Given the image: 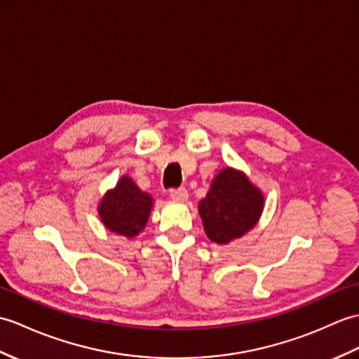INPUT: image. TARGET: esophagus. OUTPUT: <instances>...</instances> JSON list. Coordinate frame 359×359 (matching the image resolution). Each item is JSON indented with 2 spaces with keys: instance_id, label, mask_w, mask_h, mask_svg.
Instances as JSON below:
<instances>
[{
  "instance_id": "obj_1",
  "label": "esophagus",
  "mask_w": 359,
  "mask_h": 359,
  "mask_svg": "<svg viewBox=\"0 0 359 359\" xmlns=\"http://www.w3.org/2000/svg\"><path fill=\"white\" fill-rule=\"evenodd\" d=\"M170 197L174 200V202H185L188 198V191L187 189H172L170 193Z\"/></svg>"
}]
</instances>
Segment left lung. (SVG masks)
<instances>
[{"label":"left lung","instance_id":"obj_1","mask_svg":"<svg viewBox=\"0 0 359 359\" xmlns=\"http://www.w3.org/2000/svg\"><path fill=\"white\" fill-rule=\"evenodd\" d=\"M264 196L243 171L226 166L212 179L198 202V214L208 238L217 245L248 234L262 217Z\"/></svg>","mask_w":359,"mask_h":359}]
</instances>
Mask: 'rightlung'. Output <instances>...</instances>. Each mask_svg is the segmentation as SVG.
<instances>
[{
	"label": "right lung",
	"instance_id": "right-lung-1",
	"mask_svg": "<svg viewBox=\"0 0 359 359\" xmlns=\"http://www.w3.org/2000/svg\"><path fill=\"white\" fill-rule=\"evenodd\" d=\"M153 203V197L142 191L135 180L122 176L116 187L108 189L99 200L97 214L110 232L135 238L145 229Z\"/></svg>",
	"mask_w": 359,
	"mask_h": 359
}]
</instances>
